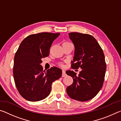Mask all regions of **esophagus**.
<instances>
[{"mask_svg":"<svg viewBox=\"0 0 121 121\" xmlns=\"http://www.w3.org/2000/svg\"><path fill=\"white\" fill-rule=\"evenodd\" d=\"M66 73H65V70H62V77H65L66 76Z\"/></svg>","mask_w":121,"mask_h":121,"instance_id":"obj_1","label":"esophagus"}]
</instances>
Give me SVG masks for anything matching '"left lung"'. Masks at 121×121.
Segmentation results:
<instances>
[{"instance_id":"obj_1","label":"left lung","mask_w":121,"mask_h":121,"mask_svg":"<svg viewBox=\"0 0 121 121\" xmlns=\"http://www.w3.org/2000/svg\"><path fill=\"white\" fill-rule=\"evenodd\" d=\"M68 35L75 47L71 67L82 70L78 75L73 71H66L73 80L67 87V93L73 99L86 101L95 97L103 85L106 70L105 56L93 36L78 32Z\"/></svg>"}]
</instances>
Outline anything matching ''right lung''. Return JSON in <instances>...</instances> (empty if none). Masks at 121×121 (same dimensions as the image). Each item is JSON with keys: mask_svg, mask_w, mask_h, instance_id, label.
Instances as JSON below:
<instances>
[{"mask_svg": "<svg viewBox=\"0 0 121 121\" xmlns=\"http://www.w3.org/2000/svg\"><path fill=\"white\" fill-rule=\"evenodd\" d=\"M60 33L41 32L24 39L14 56L13 76L16 88L30 101L43 100L50 95L51 85L62 76V70L53 67L43 71L42 59L48 56L52 43Z\"/></svg>", "mask_w": 121, "mask_h": 121, "instance_id": "right-lung-1", "label": "right lung"}]
</instances>
